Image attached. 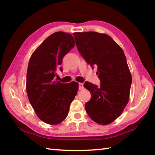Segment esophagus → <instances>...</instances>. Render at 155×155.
I'll return each mask as SVG.
<instances>
[{
	"label": "esophagus",
	"mask_w": 155,
	"mask_h": 155,
	"mask_svg": "<svg viewBox=\"0 0 155 155\" xmlns=\"http://www.w3.org/2000/svg\"><path fill=\"white\" fill-rule=\"evenodd\" d=\"M83 88H84V87H83V83H78V89H79L80 90H82Z\"/></svg>",
	"instance_id": "esophagus-1"
}]
</instances>
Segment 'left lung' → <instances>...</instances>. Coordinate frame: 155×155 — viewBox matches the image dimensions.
Wrapping results in <instances>:
<instances>
[{"label":"left lung","mask_w":155,"mask_h":155,"mask_svg":"<svg viewBox=\"0 0 155 155\" xmlns=\"http://www.w3.org/2000/svg\"><path fill=\"white\" fill-rule=\"evenodd\" d=\"M78 52L91 68H97L98 86L86 81L84 87L91 99L85 110L100 124H109L118 117L128 103L132 77L122 49L111 37L94 31L74 33Z\"/></svg>","instance_id":"left-lung-1"}]
</instances>
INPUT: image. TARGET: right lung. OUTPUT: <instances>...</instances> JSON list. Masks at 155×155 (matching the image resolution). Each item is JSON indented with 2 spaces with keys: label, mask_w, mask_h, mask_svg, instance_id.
Segmentation results:
<instances>
[{
  "label": "right lung",
  "mask_w": 155,
  "mask_h": 155,
  "mask_svg": "<svg viewBox=\"0 0 155 155\" xmlns=\"http://www.w3.org/2000/svg\"><path fill=\"white\" fill-rule=\"evenodd\" d=\"M74 46L73 36L59 31L48 36L31 57L26 86L28 98L39 118L46 124L61 122L77 94L78 83L54 80L57 68L63 71V58Z\"/></svg>",
  "instance_id": "add662e5"
}]
</instances>
